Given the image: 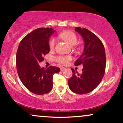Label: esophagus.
Segmentation results:
<instances>
[{
    "label": "esophagus",
    "mask_w": 123,
    "mask_h": 123,
    "mask_svg": "<svg viewBox=\"0 0 123 123\" xmlns=\"http://www.w3.org/2000/svg\"><path fill=\"white\" fill-rule=\"evenodd\" d=\"M65 68H64V67H62V68H61V71H63V70H65Z\"/></svg>",
    "instance_id": "1"
}]
</instances>
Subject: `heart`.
<instances>
[{
  "mask_svg": "<svg viewBox=\"0 0 123 123\" xmlns=\"http://www.w3.org/2000/svg\"><path fill=\"white\" fill-rule=\"evenodd\" d=\"M59 36L63 40L68 42L70 46H74L77 43V37L76 35L72 31H66L60 33ZM56 39L54 37H51L49 41V46L50 49H53L56 44ZM57 62L61 64L65 65L71 60L70 56H58L56 58Z\"/></svg>",
  "mask_w": 123,
  "mask_h": 123,
  "instance_id": "1",
  "label": "heart"
}]
</instances>
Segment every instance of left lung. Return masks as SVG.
Masks as SVG:
<instances>
[{
    "mask_svg": "<svg viewBox=\"0 0 123 123\" xmlns=\"http://www.w3.org/2000/svg\"><path fill=\"white\" fill-rule=\"evenodd\" d=\"M84 41V51L74 63L75 66L83 65V72L76 74L74 69L72 76L68 80L69 87L77 94H85L93 91L101 83L106 68L105 48L101 40L86 28H75Z\"/></svg>",
    "mask_w": 123,
    "mask_h": 123,
    "instance_id": "obj_1",
    "label": "left lung"
}]
</instances>
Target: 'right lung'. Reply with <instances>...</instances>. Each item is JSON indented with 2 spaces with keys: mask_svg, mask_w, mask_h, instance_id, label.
<instances>
[{
  "mask_svg": "<svg viewBox=\"0 0 123 123\" xmlns=\"http://www.w3.org/2000/svg\"><path fill=\"white\" fill-rule=\"evenodd\" d=\"M55 31L40 28L25 36L18 46L16 55L17 73L21 82L31 92L37 95L47 94L53 88V77L60 69L50 66L40 68L39 63L50 51L49 38Z\"/></svg>",
  "mask_w": 123,
  "mask_h": 123,
  "instance_id": "obj_1",
  "label": "right lung"
}]
</instances>
